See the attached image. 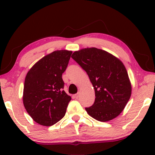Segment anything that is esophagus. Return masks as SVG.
Returning a JSON list of instances; mask_svg holds the SVG:
<instances>
[{
  "mask_svg": "<svg viewBox=\"0 0 155 155\" xmlns=\"http://www.w3.org/2000/svg\"><path fill=\"white\" fill-rule=\"evenodd\" d=\"M74 97H75V99H78V97H79V94H75L74 95Z\"/></svg>",
  "mask_w": 155,
  "mask_h": 155,
  "instance_id": "34e87169",
  "label": "esophagus"
}]
</instances>
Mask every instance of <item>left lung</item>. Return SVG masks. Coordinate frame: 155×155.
Masks as SVG:
<instances>
[{"label": "left lung", "mask_w": 155, "mask_h": 155, "mask_svg": "<svg viewBox=\"0 0 155 155\" xmlns=\"http://www.w3.org/2000/svg\"><path fill=\"white\" fill-rule=\"evenodd\" d=\"M71 57L86 71L94 87V102L85 108L89 115L101 122L119 115L131 95V84L124 63L94 47L75 51Z\"/></svg>", "instance_id": "8db88e82"}]
</instances>
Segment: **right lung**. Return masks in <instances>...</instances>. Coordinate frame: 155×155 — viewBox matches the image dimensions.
Instances as JSON below:
<instances>
[{"instance_id":"add662e5","label":"right lung","mask_w":155,"mask_h":155,"mask_svg":"<svg viewBox=\"0 0 155 155\" xmlns=\"http://www.w3.org/2000/svg\"><path fill=\"white\" fill-rule=\"evenodd\" d=\"M72 51H55L43 57L27 73L23 90L25 108L36 123L51 126L65 116L71 97L65 91L62 74Z\"/></svg>"}]
</instances>
